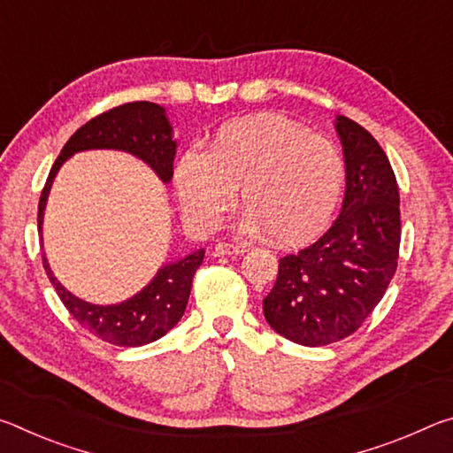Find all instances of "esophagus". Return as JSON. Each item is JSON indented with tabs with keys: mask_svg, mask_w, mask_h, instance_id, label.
Instances as JSON below:
<instances>
[{
	"mask_svg": "<svg viewBox=\"0 0 453 453\" xmlns=\"http://www.w3.org/2000/svg\"><path fill=\"white\" fill-rule=\"evenodd\" d=\"M248 250L245 245L240 243H227V242H219L216 245V256H234V254H243Z\"/></svg>",
	"mask_w": 453,
	"mask_h": 453,
	"instance_id": "obj_1",
	"label": "esophagus"
}]
</instances>
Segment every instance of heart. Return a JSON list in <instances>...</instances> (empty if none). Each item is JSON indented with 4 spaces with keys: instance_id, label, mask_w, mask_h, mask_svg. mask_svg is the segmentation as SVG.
Returning a JSON list of instances; mask_svg holds the SVG:
<instances>
[{
    "instance_id": "1",
    "label": "heart",
    "mask_w": 453,
    "mask_h": 453,
    "mask_svg": "<svg viewBox=\"0 0 453 453\" xmlns=\"http://www.w3.org/2000/svg\"><path fill=\"white\" fill-rule=\"evenodd\" d=\"M346 165L335 145L280 116H251L221 126L208 153L188 150L175 188L189 224L218 226L240 188L248 208L242 229L297 245L324 232L340 203Z\"/></svg>"
}]
</instances>
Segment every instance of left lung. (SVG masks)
I'll list each match as a JSON object with an SVG mask.
<instances>
[{
	"instance_id": "obj_1",
	"label": "left lung",
	"mask_w": 453,
	"mask_h": 453,
	"mask_svg": "<svg viewBox=\"0 0 453 453\" xmlns=\"http://www.w3.org/2000/svg\"><path fill=\"white\" fill-rule=\"evenodd\" d=\"M335 129L346 157V197L335 224L308 248L280 259L264 300L275 332L300 346L346 340L386 294L400 257V189L386 151L354 119Z\"/></svg>"
}]
</instances>
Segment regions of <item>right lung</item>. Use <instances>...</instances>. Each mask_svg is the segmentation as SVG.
I'll return each instance as SVG.
<instances>
[{"mask_svg":"<svg viewBox=\"0 0 453 453\" xmlns=\"http://www.w3.org/2000/svg\"><path fill=\"white\" fill-rule=\"evenodd\" d=\"M124 150L150 164L164 181L173 175L175 142L165 110L151 102H129L99 113L75 132L53 164L37 205V227L42 234L45 202L58 170L67 157L83 150ZM42 237V235H40ZM203 250L170 264L157 272L148 288L132 300L118 305H94L72 296L53 278L48 259L42 256L45 273L56 288L59 300L81 327L119 348H137L159 340L181 319L189 300L191 281L203 262Z\"/></svg>","mask_w":453,"mask_h":453,"instance_id":"add662e5","label":"right lung"}]
</instances>
